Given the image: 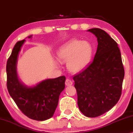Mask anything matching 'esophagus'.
Instances as JSON below:
<instances>
[{
    "label": "esophagus",
    "instance_id": "34e87169",
    "mask_svg": "<svg viewBox=\"0 0 133 133\" xmlns=\"http://www.w3.org/2000/svg\"><path fill=\"white\" fill-rule=\"evenodd\" d=\"M65 85L66 86H71V85H72V82L70 79H66V81H65Z\"/></svg>",
    "mask_w": 133,
    "mask_h": 133
}]
</instances>
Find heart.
Instances as JSON below:
<instances>
[{
	"instance_id": "obj_1",
	"label": "heart",
	"mask_w": 133,
	"mask_h": 133,
	"mask_svg": "<svg viewBox=\"0 0 133 133\" xmlns=\"http://www.w3.org/2000/svg\"><path fill=\"white\" fill-rule=\"evenodd\" d=\"M91 54V46L88 42L71 39L60 47L57 55L60 62H66L67 68L70 72L78 73L87 66Z\"/></svg>"
}]
</instances>
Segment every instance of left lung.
Wrapping results in <instances>:
<instances>
[{"label": "left lung", "mask_w": 133, "mask_h": 133, "mask_svg": "<svg viewBox=\"0 0 133 133\" xmlns=\"http://www.w3.org/2000/svg\"><path fill=\"white\" fill-rule=\"evenodd\" d=\"M87 31L97 37V51L91 63L73 80L80 111L87 117H96L119 101L125 71L116 42L100 28Z\"/></svg>", "instance_id": "left-lung-1"}]
</instances>
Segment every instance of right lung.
Wrapping results in <instances>:
<instances>
[{
    "label": "right lung",
    "instance_id": "1",
    "mask_svg": "<svg viewBox=\"0 0 133 133\" xmlns=\"http://www.w3.org/2000/svg\"><path fill=\"white\" fill-rule=\"evenodd\" d=\"M25 42L23 39L16 43L7 61V88L11 97L25 116L36 121H43L53 116L60 94L65 89L66 78L63 76L47 79L31 87L25 85L19 79L17 71L18 57Z\"/></svg>",
    "mask_w": 133,
    "mask_h": 133
}]
</instances>
